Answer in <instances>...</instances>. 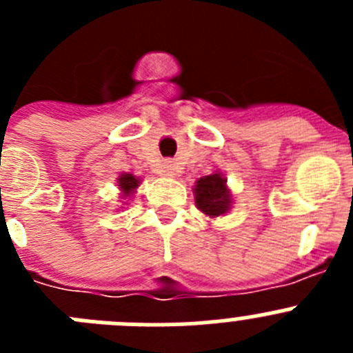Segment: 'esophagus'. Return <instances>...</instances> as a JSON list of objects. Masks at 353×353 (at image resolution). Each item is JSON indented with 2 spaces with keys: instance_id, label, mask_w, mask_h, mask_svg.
<instances>
[{
  "instance_id": "34e87169",
  "label": "esophagus",
  "mask_w": 353,
  "mask_h": 353,
  "mask_svg": "<svg viewBox=\"0 0 353 353\" xmlns=\"http://www.w3.org/2000/svg\"><path fill=\"white\" fill-rule=\"evenodd\" d=\"M166 174H168V176H173V174H174L173 164H166Z\"/></svg>"
}]
</instances>
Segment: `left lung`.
<instances>
[{"instance_id":"obj_1","label":"left lung","mask_w":353,"mask_h":353,"mask_svg":"<svg viewBox=\"0 0 353 353\" xmlns=\"http://www.w3.org/2000/svg\"><path fill=\"white\" fill-rule=\"evenodd\" d=\"M196 205L208 217L226 214L232 205V194L228 191L226 179L221 173H212L199 179L194 187Z\"/></svg>"}]
</instances>
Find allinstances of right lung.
Returning <instances> with one entry per match:
<instances>
[{"mask_svg":"<svg viewBox=\"0 0 353 353\" xmlns=\"http://www.w3.org/2000/svg\"><path fill=\"white\" fill-rule=\"evenodd\" d=\"M118 185H120V189L123 191V194L130 196L134 192V189L139 185V180L136 179L134 174L123 173L120 174V179H118Z\"/></svg>","mask_w":353,"mask_h":353,"instance_id":"1","label":"right lung"}]
</instances>
